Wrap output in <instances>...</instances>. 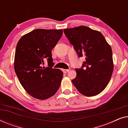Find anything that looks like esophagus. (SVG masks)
<instances>
[{"label":"esophagus","instance_id":"obj_1","mask_svg":"<svg viewBox=\"0 0 128 128\" xmlns=\"http://www.w3.org/2000/svg\"><path fill=\"white\" fill-rule=\"evenodd\" d=\"M69 70H70V69H63L62 70V71L64 72V73H68V72H69Z\"/></svg>","mask_w":128,"mask_h":128}]
</instances>
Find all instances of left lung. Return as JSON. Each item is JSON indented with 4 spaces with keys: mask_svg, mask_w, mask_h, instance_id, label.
I'll return each instance as SVG.
<instances>
[{
    "mask_svg": "<svg viewBox=\"0 0 128 128\" xmlns=\"http://www.w3.org/2000/svg\"><path fill=\"white\" fill-rule=\"evenodd\" d=\"M64 35L78 57H84L72 83L84 96H94L102 92L111 79L114 70L112 52L100 32L86 26L64 29Z\"/></svg>",
    "mask_w": 128,
    "mask_h": 128,
    "instance_id": "1",
    "label": "left lung"
}]
</instances>
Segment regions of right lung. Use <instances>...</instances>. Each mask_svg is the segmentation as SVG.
Instances as JSON below:
<instances>
[{
    "label": "right lung",
    "mask_w": 128,
    "mask_h": 128,
    "mask_svg": "<svg viewBox=\"0 0 128 128\" xmlns=\"http://www.w3.org/2000/svg\"><path fill=\"white\" fill-rule=\"evenodd\" d=\"M62 34V30L36 29L22 36L17 43L15 72L23 88L36 98L48 99L60 87L63 72L52 68L51 52ZM45 60L49 67L43 66Z\"/></svg>",
    "instance_id": "1"
}]
</instances>
